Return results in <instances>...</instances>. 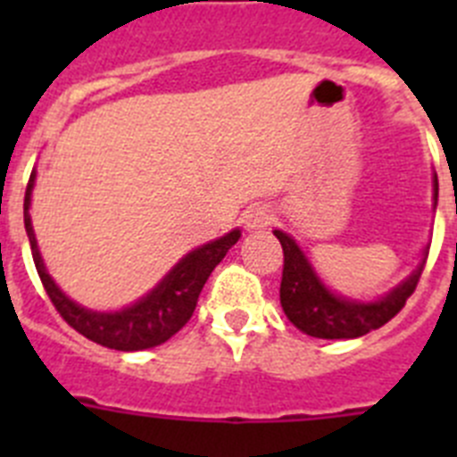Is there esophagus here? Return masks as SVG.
<instances>
[{
	"label": "esophagus",
	"instance_id": "esophagus-1",
	"mask_svg": "<svg viewBox=\"0 0 457 457\" xmlns=\"http://www.w3.org/2000/svg\"><path fill=\"white\" fill-rule=\"evenodd\" d=\"M274 221V212L268 205H253L245 212V226L249 231H261L265 226H270Z\"/></svg>",
	"mask_w": 457,
	"mask_h": 457
}]
</instances>
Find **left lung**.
<instances>
[{
    "mask_svg": "<svg viewBox=\"0 0 457 457\" xmlns=\"http://www.w3.org/2000/svg\"><path fill=\"white\" fill-rule=\"evenodd\" d=\"M437 192L439 185L435 176V205H437ZM274 236L284 247V274L278 288L284 313L300 332L316 338H357L386 325L414 293L428 258L426 252L423 263L382 300L357 302L327 290L293 237L286 236L284 231H274Z\"/></svg>",
    "mask_w": 457,
    "mask_h": 457,
    "instance_id": "1",
    "label": "left lung"
}]
</instances>
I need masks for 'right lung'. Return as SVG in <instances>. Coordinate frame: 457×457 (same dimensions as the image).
I'll return each mask as SVG.
<instances>
[{
	"mask_svg": "<svg viewBox=\"0 0 457 457\" xmlns=\"http://www.w3.org/2000/svg\"><path fill=\"white\" fill-rule=\"evenodd\" d=\"M36 173L31 171V179L27 183L24 192V228L29 236L31 256H34L36 270L43 281L47 297L52 300L59 316L68 325L87 337L88 341L100 343L104 348L123 350V353H135V350H148L155 345H162L164 341L180 332L187 320L192 318L199 295L208 281L210 272L220 265L226 252L233 247L240 237V231L226 233L220 240H212L204 247L194 249L180 261L167 277L139 302L123 311L114 313H98V311H88L84 306L75 304L71 297L56 288V284L46 272L43 258H40L38 247H36V236L31 228L29 204H31V189H34Z\"/></svg>",
	"mask_w": 457,
	"mask_h": 457,
	"instance_id": "obj_1",
	"label": "right lung"
}]
</instances>
